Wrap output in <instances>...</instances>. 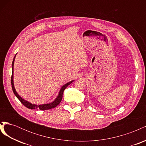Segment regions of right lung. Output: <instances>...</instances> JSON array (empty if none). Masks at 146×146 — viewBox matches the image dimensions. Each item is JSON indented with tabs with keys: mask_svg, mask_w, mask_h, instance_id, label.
Masks as SVG:
<instances>
[{
	"mask_svg": "<svg viewBox=\"0 0 146 146\" xmlns=\"http://www.w3.org/2000/svg\"><path fill=\"white\" fill-rule=\"evenodd\" d=\"M16 55L14 57V58H13V62H12V75H11V87H12L13 91V92H14L15 95L16 96V98L20 100L21 102L25 106V107H26L28 108H30V109H36V108H38V109H39L41 110H49V109H52V108H54L56 107V106L61 102V100H62L63 94V92H64V90L66 89V88H67V86L68 85H70V83L73 82L74 80L65 84L64 85H63L62 86V88H61V90L60 91L58 96H57V98H56V99L54 102H51L50 104H42V105H39L31 104V103L29 102L28 101H26V100H25L24 99L22 98L20 96H19V94L17 93V92L15 90V86H14V83H13V66H14V62H15Z\"/></svg>",
	"mask_w": 146,
	"mask_h": 146,
	"instance_id": "obj_1",
	"label": "right lung"
}]
</instances>
